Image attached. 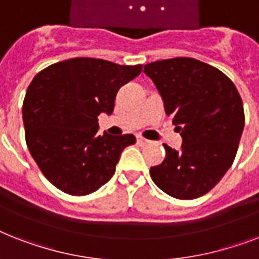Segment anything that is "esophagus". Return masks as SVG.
<instances>
[{
    "mask_svg": "<svg viewBox=\"0 0 259 259\" xmlns=\"http://www.w3.org/2000/svg\"><path fill=\"white\" fill-rule=\"evenodd\" d=\"M137 144H138V145L144 146V145H148V144H149V141H148L146 138L140 137V136H138V137H137Z\"/></svg>",
    "mask_w": 259,
    "mask_h": 259,
    "instance_id": "esophagus-1",
    "label": "esophagus"
}]
</instances>
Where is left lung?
I'll use <instances>...</instances> for the list:
<instances>
[{
    "instance_id": "obj_1",
    "label": "left lung",
    "mask_w": 259,
    "mask_h": 259,
    "mask_svg": "<svg viewBox=\"0 0 259 259\" xmlns=\"http://www.w3.org/2000/svg\"><path fill=\"white\" fill-rule=\"evenodd\" d=\"M144 72L183 138L180 150L164 144L165 158L150 168V177L176 199L203 196L233 165L245 126L241 95L222 71L192 58L157 60Z\"/></svg>"
}]
</instances>
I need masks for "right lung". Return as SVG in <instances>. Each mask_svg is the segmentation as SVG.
I'll return each mask as SVG.
<instances>
[{"mask_svg":"<svg viewBox=\"0 0 259 259\" xmlns=\"http://www.w3.org/2000/svg\"><path fill=\"white\" fill-rule=\"evenodd\" d=\"M142 66L93 58L55 63L40 71L22 105L25 141L42 175L63 192L84 196L113 177L133 134H99L98 115L111 114L118 90Z\"/></svg>","mask_w":259,"mask_h":259,"instance_id":"add662e5","label":"right lung"}]
</instances>
